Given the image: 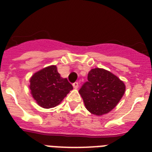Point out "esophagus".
<instances>
[{"label":"esophagus","mask_w":152,"mask_h":152,"mask_svg":"<svg viewBox=\"0 0 152 152\" xmlns=\"http://www.w3.org/2000/svg\"><path fill=\"white\" fill-rule=\"evenodd\" d=\"M73 87H74V88H75V89H77V88H78V87H79L78 82L74 83V84H73Z\"/></svg>","instance_id":"1"}]
</instances>
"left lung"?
I'll use <instances>...</instances> for the list:
<instances>
[{"label": "left lung", "mask_w": 152, "mask_h": 152, "mask_svg": "<svg viewBox=\"0 0 152 152\" xmlns=\"http://www.w3.org/2000/svg\"><path fill=\"white\" fill-rule=\"evenodd\" d=\"M126 86L117 76L103 68H94L88 73V81L79 90L84 105L96 116L110 112L123 97Z\"/></svg>", "instance_id": "8db88e82"}]
</instances>
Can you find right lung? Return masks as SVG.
Here are the masks:
<instances>
[{
    "mask_svg": "<svg viewBox=\"0 0 152 152\" xmlns=\"http://www.w3.org/2000/svg\"><path fill=\"white\" fill-rule=\"evenodd\" d=\"M31 94L39 106L45 109L58 105L73 87L67 78H62L56 65L36 72L29 80Z\"/></svg>",
    "mask_w": 152,
    "mask_h": 152,
    "instance_id": "obj_1",
    "label": "right lung"
}]
</instances>
